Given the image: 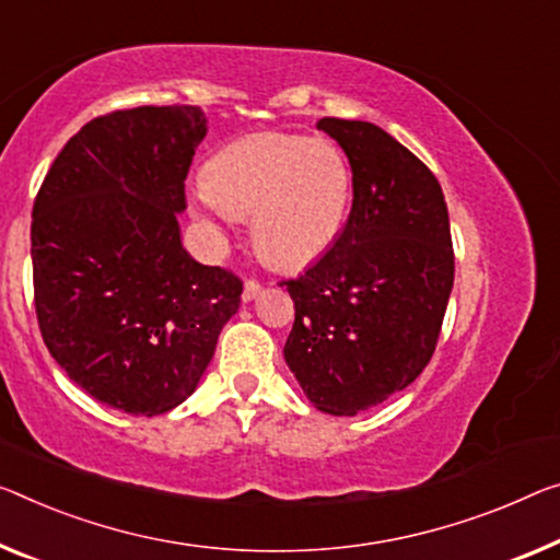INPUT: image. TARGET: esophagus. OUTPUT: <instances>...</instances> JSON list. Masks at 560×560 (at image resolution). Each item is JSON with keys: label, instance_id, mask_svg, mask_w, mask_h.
<instances>
[{"label": "esophagus", "instance_id": "1", "mask_svg": "<svg viewBox=\"0 0 560 560\" xmlns=\"http://www.w3.org/2000/svg\"><path fill=\"white\" fill-rule=\"evenodd\" d=\"M262 285L257 280H245V288H243V300L245 303H250V300H255L257 295H260Z\"/></svg>", "mask_w": 560, "mask_h": 560}]
</instances>
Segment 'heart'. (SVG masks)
<instances>
[{
    "label": "heart",
    "mask_w": 560,
    "mask_h": 560,
    "mask_svg": "<svg viewBox=\"0 0 560 560\" xmlns=\"http://www.w3.org/2000/svg\"><path fill=\"white\" fill-rule=\"evenodd\" d=\"M352 170L338 144L320 137L257 132L232 140L205 165L190 208L214 243L253 214V243L278 268H305L346 228Z\"/></svg>",
    "instance_id": "1"
}]
</instances>
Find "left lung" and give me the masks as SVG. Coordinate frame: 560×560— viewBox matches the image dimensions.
I'll return each instance as SVG.
<instances>
[{
    "instance_id": "obj_1",
    "label": "left lung",
    "mask_w": 560,
    "mask_h": 560,
    "mask_svg": "<svg viewBox=\"0 0 560 560\" xmlns=\"http://www.w3.org/2000/svg\"><path fill=\"white\" fill-rule=\"evenodd\" d=\"M348 154L352 208L340 237L285 280L295 323L285 363L317 410L358 416L433 358L453 290L445 197L433 172L373 122L323 117Z\"/></svg>"
}]
</instances>
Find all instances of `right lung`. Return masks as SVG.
Segmentation results:
<instances>
[{"label":"right lung","instance_id":"add662e5","mask_svg":"<svg viewBox=\"0 0 560 560\" xmlns=\"http://www.w3.org/2000/svg\"><path fill=\"white\" fill-rule=\"evenodd\" d=\"M200 107L94 117L51 162L32 210L34 307L49 355L84 393L160 416L195 393L243 282L179 240Z\"/></svg>","mask_w":560,"mask_h":560}]
</instances>
